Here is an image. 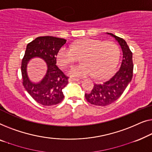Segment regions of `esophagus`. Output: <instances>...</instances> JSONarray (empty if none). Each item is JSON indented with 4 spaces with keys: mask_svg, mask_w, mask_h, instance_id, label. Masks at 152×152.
Returning <instances> with one entry per match:
<instances>
[{
    "mask_svg": "<svg viewBox=\"0 0 152 152\" xmlns=\"http://www.w3.org/2000/svg\"><path fill=\"white\" fill-rule=\"evenodd\" d=\"M69 80L70 81H78V80H80V79H79V78H70Z\"/></svg>",
    "mask_w": 152,
    "mask_h": 152,
    "instance_id": "obj_1",
    "label": "esophagus"
}]
</instances>
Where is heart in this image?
Returning <instances> with one entry per match:
<instances>
[{
    "label": "heart",
    "mask_w": 152,
    "mask_h": 152,
    "mask_svg": "<svg viewBox=\"0 0 152 152\" xmlns=\"http://www.w3.org/2000/svg\"><path fill=\"white\" fill-rule=\"evenodd\" d=\"M82 63L73 66L67 73L73 77L93 75L101 78L109 75L116 65L118 48L111 41L83 38L74 42L71 48L63 46L56 55L57 63L62 68L72 65L76 61V56H80Z\"/></svg>",
    "instance_id": "obj_1"
}]
</instances>
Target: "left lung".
I'll return each instance as SVG.
<instances>
[{
	"label": "left lung",
	"instance_id": "8db88e82",
	"mask_svg": "<svg viewBox=\"0 0 152 152\" xmlns=\"http://www.w3.org/2000/svg\"><path fill=\"white\" fill-rule=\"evenodd\" d=\"M114 38L122 50L121 63L116 72L110 79L101 84H94L92 90L85 96L87 102L94 105L106 106L116 101L125 90L133 76L134 65L132 53L123 38L111 33H106Z\"/></svg>",
	"mask_w": 152,
	"mask_h": 152
}]
</instances>
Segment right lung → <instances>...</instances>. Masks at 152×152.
<instances>
[{
    "label": "right lung",
    "instance_id": "1",
    "mask_svg": "<svg viewBox=\"0 0 152 152\" xmlns=\"http://www.w3.org/2000/svg\"><path fill=\"white\" fill-rule=\"evenodd\" d=\"M67 40L53 36H40L27 44L21 64L23 86L38 103L55 105L64 98L63 89L68 84V77L57 67L56 55ZM39 57L46 63L47 72L41 81L35 83L27 74V64L31 59Z\"/></svg>",
    "mask_w": 152,
    "mask_h": 152
}]
</instances>
